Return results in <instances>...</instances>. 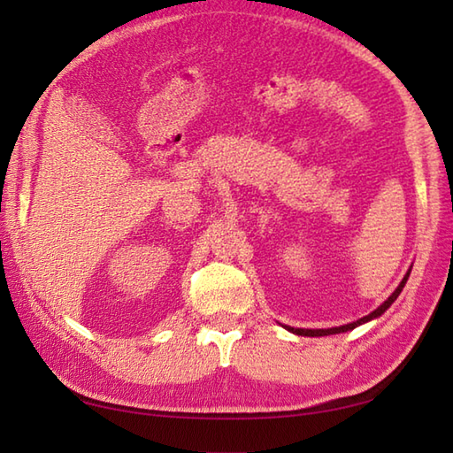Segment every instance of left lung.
Masks as SVG:
<instances>
[{
  "instance_id": "1",
  "label": "left lung",
  "mask_w": 453,
  "mask_h": 453,
  "mask_svg": "<svg viewBox=\"0 0 453 453\" xmlns=\"http://www.w3.org/2000/svg\"><path fill=\"white\" fill-rule=\"evenodd\" d=\"M412 268V266H411ZM411 268L407 271V274L403 276V280L399 282V286L395 288V290H393V294L388 297L386 302H383L378 310H373L372 313H368L365 317H362V319H358V321H352V323H346V325H341V326H331V329H300V326H290V325H282L286 331H290V333H294V334H302V336H329V334H339V333H346V331H352V329H356V326H360V325H364V323H368V321H372V319H378L380 315H383L386 313L389 307H391V303L397 300L399 297V294L403 292V288H405V284H407V280H409V274H411Z\"/></svg>"
}]
</instances>
